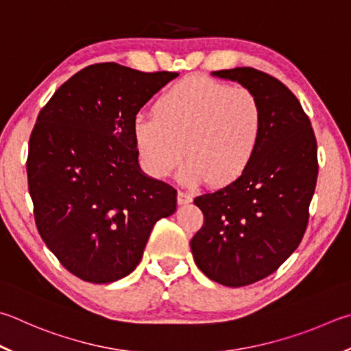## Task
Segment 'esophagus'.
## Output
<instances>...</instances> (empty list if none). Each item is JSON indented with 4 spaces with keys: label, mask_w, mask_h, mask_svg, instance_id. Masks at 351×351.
I'll list each match as a JSON object with an SVG mask.
<instances>
[{
    "label": "esophagus",
    "mask_w": 351,
    "mask_h": 351,
    "mask_svg": "<svg viewBox=\"0 0 351 351\" xmlns=\"http://www.w3.org/2000/svg\"><path fill=\"white\" fill-rule=\"evenodd\" d=\"M192 199H193V196L190 195V193H187V192H178V204H181V206H186V204H189V202H192Z\"/></svg>",
    "instance_id": "esophagus-1"
}]
</instances>
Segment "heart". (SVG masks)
Wrapping results in <instances>:
<instances>
[{"label": "heart", "instance_id": "1", "mask_svg": "<svg viewBox=\"0 0 351 351\" xmlns=\"http://www.w3.org/2000/svg\"><path fill=\"white\" fill-rule=\"evenodd\" d=\"M263 109L244 87L190 76L162 93L154 117L133 123V139L152 175H169L182 155L178 178L186 186L208 181L226 186L244 173L256 154Z\"/></svg>", "mask_w": 351, "mask_h": 351}]
</instances>
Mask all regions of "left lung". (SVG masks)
<instances>
[{
  "mask_svg": "<svg viewBox=\"0 0 351 351\" xmlns=\"http://www.w3.org/2000/svg\"><path fill=\"white\" fill-rule=\"evenodd\" d=\"M212 75L256 95L263 132L238 180L195 197L204 224L190 247L207 278L244 287L276 271L301 244L317 180V144L301 103L279 80L252 67Z\"/></svg>",
  "mask_w": 351,
  "mask_h": 351,
  "instance_id": "obj_1",
  "label": "left lung"
}]
</instances>
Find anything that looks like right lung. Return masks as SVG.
<instances>
[{
	"label": "right lung",
	"mask_w": 351,
	"mask_h": 351,
	"mask_svg": "<svg viewBox=\"0 0 351 351\" xmlns=\"http://www.w3.org/2000/svg\"><path fill=\"white\" fill-rule=\"evenodd\" d=\"M176 76L93 64L67 80L38 114L27 156L36 228L82 281L130 275L156 221L175 213L176 190L139 167L133 123Z\"/></svg>",
	"instance_id": "right-lung-1"
}]
</instances>
